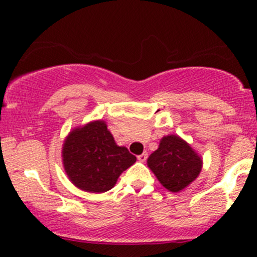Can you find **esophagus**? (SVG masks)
I'll return each instance as SVG.
<instances>
[{
	"label": "esophagus",
	"mask_w": 257,
	"mask_h": 257,
	"mask_svg": "<svg viewBox=\"0 0 257 257\" xmlns=\"http://www.w3.org/2000/svg\"><path fill=\"white\" fill-rule=\"evenodd\" d=\"M147 157H149V155H147V152H144V153H141V155H139L138 156V159L140 162H145L146 159H147Z\"/></svg>",
	"instance_id": "esophagus-1"
}]
</instances>
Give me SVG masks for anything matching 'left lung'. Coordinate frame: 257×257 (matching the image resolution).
<instances>
[{"mask_svg": "<svg viewBox=\"0 0 257 257\" xmlns=\"http://www.w3.org/2000/svg\"><path fill=\"white\" fill-rule=\"evenodd\" d=\"M147 167L164 188L175 193L198 178L203 159L187 141L169 134L161 139L158 149L147 158Z\"/></svg>", "mask_w": 257, "mask_h": 257, "instance_id": "8db88e82", "label": "left lung"}]
</instances>
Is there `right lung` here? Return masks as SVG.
I'll return each instance as SVG.
<instances>
[{
    "mask_svg": "<svg viewBox=\"0 0 257 257\" xmlns=\"http://www.w3.org/2000/svg\"><path fill=\"white\" fill-rule=\"evenodd\" d=\"M61 158L70 181L90 193L107 192L137 162L126 147L117 145L102 119L73 128L65 138Z\"/></svg>",
    "mask_w": 257,
    "mask_h": 257,
    "instance_id": "obj_1",
    "label": "right lung"
}]
</instances>
